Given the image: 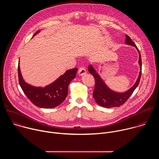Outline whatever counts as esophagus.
Segmentation results:
<instances>
[{
	"label": "esophagus",
	"mask_w": 159,
	"mask_h": 159,
	"mask_svg": "<svg viewBox=\"0 0 159 159\" xmlns=\"http://www.w3.org/2000/svg\"><path fill=\"white\" fill-rule=\"evenodd\" d=\"M85 74H86V70H85V68L83 67V66H80L79 69V70H78V74H79V75L82 76V75H84Z\"/></svg>",
	"instance_id": "esophagus-1"
}]
</instances>
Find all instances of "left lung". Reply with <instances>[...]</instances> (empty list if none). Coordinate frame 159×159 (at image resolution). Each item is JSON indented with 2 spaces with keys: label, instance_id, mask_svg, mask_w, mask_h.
I'll use <instances>...</instances> for the list:
<instances>
[{
  "label": "left lung",
  "instance_id": "obj_1",
  "mask_svg": "<svg viewBox=\"0 0 159 159\" xmlns=\"http://www.w3.org/2000/svg\"><path fill=\"white\" fill-rule=\"evenodd\" d=\"M125 43L128 44L132 45L137 49L139 52V63L140 65V71L138 79L136 82L135 84L126 93H118L114 91H112L104 83L102 80L101 79L98 73L93 69L92 65H89L88 67L89 72L93 74L95 79V88L93 92V97L96 102L101 106L110 108L113 107H119L123 105L131 95L134 92L135 89L139 85L142 75V58L141 54L139 52V48L136 46L134 43L131 40L129 36L126 34V40Z\"/></svg>",
  "mask_w": 159,
  "mask_h": 159
}]
</instances>
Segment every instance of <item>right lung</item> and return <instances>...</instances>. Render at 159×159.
Returning <instances> with one entry per match:
<instances>
[{
    "instance_id": "add662e5",
    "label": "right lung",
    "mask_w": 159,
    "mask_h": 159,
    "mask_svg": "<svg viewBox=\"0 0 159 159\" xmlns=\"http://www.w3.org/2000/svg\"><path fill=\"white\" fill-rule=\"evenodd\" d=\"M36 31L35 36L38 32ZM77 68L67 70L52 84L44 88L33 87L26 83L22 77L19 61L18 65V78L19 85L25 95L35 106L42 108H53L59 106L68 94V87L77 72Z\"/></svg>"
}]
</instances>
